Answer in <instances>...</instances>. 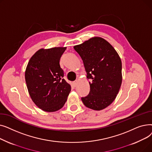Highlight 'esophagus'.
Here are the masks:
<instances>
[{"instance_id": "obj_1", "label": "esophagus", "mask_w": 152, "mask_h": 152, "mask_svg": "<svg viewBox=\"0 0 152 152\" xmlns=\"http://www.w3.org/2000/svg\"><path fill=\"white\" fill-rule=\"evenodd\" d=\"M77 81H76L73 83V85L74 86V87H76L77 86Z\"/></svg>"}]
</instances>
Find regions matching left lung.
Returning a JSON list of instances; mask_svg holds the SVG:
<instances>
[{
    "label": "left lung",
    "instance_id": "8db88e82",
    "mask_svg": "<svg viewBox=\"0 0 152 152\" xmlns=\"http://www.w3.org/2000/svg\"><path fill=\"white\" fill-rule=\"evenodd\" d=\"M81 57L91 91L81 98L84 105L102 110L115 100L122 83V63L118 52L107 41L95 36L74 46Z\"/></svg>",
    "mask_w": 152,
    "mask_h": 152
}]
</instances>
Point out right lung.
<instances>
[{
	"mask_svg": "<svg viewBox=\"0 0 152 152\" xmlns=\"http://www.w3.org/2000/svg\"><path fill=\"white\" fill-rule=\"evenodd\" d=\"M66 47L38 50L30 58L25 71V81L30 97L44 111L54 112L66 102L71 86L63 79L60 65Z\"/></svg>",
	"mask_w": 152,
	"mask_h": 152,
	"instance_id": "add662e5",
	"label": "right lung"
}]
</instances>
